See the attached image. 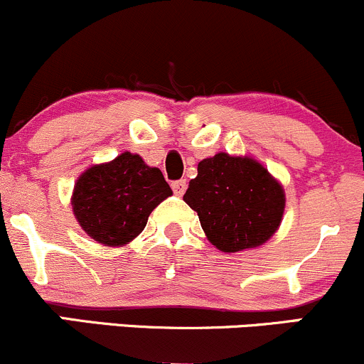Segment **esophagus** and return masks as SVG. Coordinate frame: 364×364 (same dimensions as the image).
<instances>
[{
    "label": "esophagus",
    "mask_w": 364,
    "mask_h": 364,
    "mask_svg": "<svg viewBox=\"0 0 364 364\" xmlns=\"http://www.w3.org/2000/svg\"><path fill=\"white\" fill-rule=\"evenodd\" d=\"M171 186H173V191L178 196H181L186 191V181H185V179H179V181H174Z\"/></svg>",
    "instance_id": "obj_1"
}]
</instances>
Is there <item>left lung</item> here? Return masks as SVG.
<instances>
[{
  "label": "left lung",
  "instance_id": "left-lung-1",
  "mask_svg": "<svg viewBox=\"0 0 364 364\" xmlns=\"http://www.w3.org/2000/svg\"><path fill=\"white\" fill-rule=\"evenodd\" d=\"M183 200L198 214L207 240L224 253L265 245L286 208V191L262 162L225 152L198 162Z\"/></svg>",
  "mask_w": 364,
  "mask_h": 364
}]
</instances>
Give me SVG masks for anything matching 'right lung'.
<instances>
[{
    "instance_id": "obj_1",
    "label": "right lung",
    "mask_w": 364,
    "mask_h": 364,
    "mask_svg": "<svg viewBox=\"0 0 364 364\" xmlns=\"http://www.w3.org/2000/svg\"><path fill=\"white\" fill-rule=\"evenodd\" d=\"M173 195L161 169L139 154L123 152L87 168L75 181L72 208L77 223L104 246L132 243L147 225L150 212Z\"/></svg>"
}]
</instances>
